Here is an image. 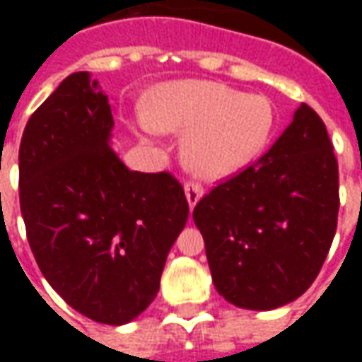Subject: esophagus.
Instances as JSON below:
<instances>
[{
    "mask_svg": "<svg viewBox=\"0 0 362 362\" xmlns=\"http://www.w3.org/2000/svg\"><path fill=\"white\" fill-rule=\"evenodd\" d=\"M184 192H186V199H188L189 209H194L197 202L204 196V188H202L197 182H188V184L184 186Z\"/></svg>",
    "mask_w": 362,
    "mask_h": 362,
    "instance_id": "1",
    "label": "esophagus"
}]
</instances>
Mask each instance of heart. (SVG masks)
Returning <instances> with one entry per match:
<instances>
[{
	"label": "heart",
	"instance_id": "obj_1",
	"mask_svg": "<svg viewBox=\"0 0 362 362\" xmlns=\"http://www.w3.org/2000/svg\"><path fill=\"white\" fill-rule=\"evenodd\" d=\"M143 134H186L182 160L204 180H225L252 165L275 126L273 104L211 81H173L145 103Z\"/></svg>",
	"mask_w": 362,
	"mask_h": 362
}]
</instances>
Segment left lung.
Returning a JSON list of instances; mask_svg holds the SVG:
<instances>
[{"mask_svg":"<svg viewBox=\"0 0 362 362\" xmlns=\"http://www.w3.org/2000/svg\"><path fill=\"white\" fill-rule=\"evenodd\" d=\"M339 209V174L324 122L308 104L254 165L194 209L213 285L246 310L293 303L318 277Z\"/></svg>","mask_w":362,"mask_h":362,"instance_id":"obj_1","label":"left lung"}]
</instances>
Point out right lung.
<instances>
[{
	"mask_svg": "<svg viewBox=\"0 0 362 362\" xmlns=\"http://www.w3.org/2000/svg\"><path fill=\"white\" fill-rule=\"evenodd\" d=\"M108 96L89 71L66 77L19 147L21 213L52 288L87 318L122 326L158 293L188 221L180 182L129 170L112 151Z\"/></svg>",
	"mask_w": 362,
	"mask_h": 362,
	"instance_id": "add662e5",
	"label": "right lung"
}]
</instances>
